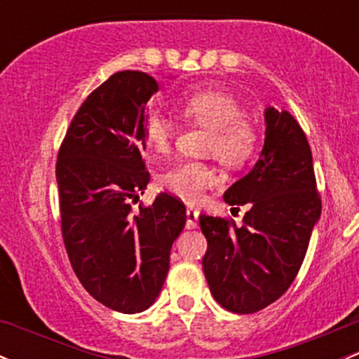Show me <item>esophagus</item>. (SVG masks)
Returning <instances> with one entry per match:
<instances>
[{
  "mask_svg": "<svg viewBox=\"0 0 359 359\" xmlns=\"http://www.w3.org/2000/svg\"><path fill=\"white\" fill-rule=\"evenodd\" d=\"M186 215H187V222H186V226L191 230V228H196L198 226V219H199V211L194 210V208L187 206L186 208Z\"/></svg>",
  "mask_w": 359,
  "mask_h": 359,
  "instance_id": "34e87169",
  "label": "esophagus"
}]
</instances>
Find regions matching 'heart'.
Returning a JSON list of instances; mask_svg holds the SVG:
<instances>
[{
	"instance_id": "obj_1",
	"label": "heart",
	"mask_w": 359,
	"mask_h": 359,
	"mask_svg": "<svg viewBox=\"0 0 359 359\" xmlns=\"http://www.w3.org/2000/svg\"><path fill=\"white\" fill-rule=\"evenodd\" d=\"M177 107L184 121L210 129L206 153L215 155L224 167H242L254 155L257 131L249 119L242 117V105L231 93L219 88L191 90L179 98ZM143 135L149 148L167 153L175 128L168 117L153 110L144 117ZM218 184V173L204 161H180L161 175V187L187 203H198Z\"/></svg>"
}]
</instances>
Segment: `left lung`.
I'll use <instances>...</instances> for the list:
<instances>
[{"instance_id": "1", "label": "left lung", "mask_w": 359, "mask_h": 359, "mask_svg": "<svg viewBox=\"0 0 359 359\" xmlns=\"http://www.w3.org/2000/svg\"><path fill=\"white\" fill-rule=\"evenodd\" d=\"M259 160L226 189L230 206L247 204L243 224L201 215L208 240L203 271L215 300L235 313H254L278 300L300 271L322 203L305 133L288 110H264Z\"/></svg>"}]
</instances>
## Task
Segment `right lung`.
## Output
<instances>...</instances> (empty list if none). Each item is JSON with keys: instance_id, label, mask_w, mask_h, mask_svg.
Returning <instances> with one entry per match:
<instances>
[{"instance_id": "obj_1", "label": "right lung", "mask_w": 359, "mask_h": 359, "mask_svg": "<svg viewBox=\"0 0 359 359\" xmlns=\"http://www.w3.org/2000/svg\"><path fill=\"white\" fill-rule=\"evenodd\" d=\"M158 83L143 71H119L93 90L59 148L56 180L66 252L83 288L102 305L140 313L158 298L186 206L160 192L133 211L147 189V104Z\"/></svg>"}]
</instances>
